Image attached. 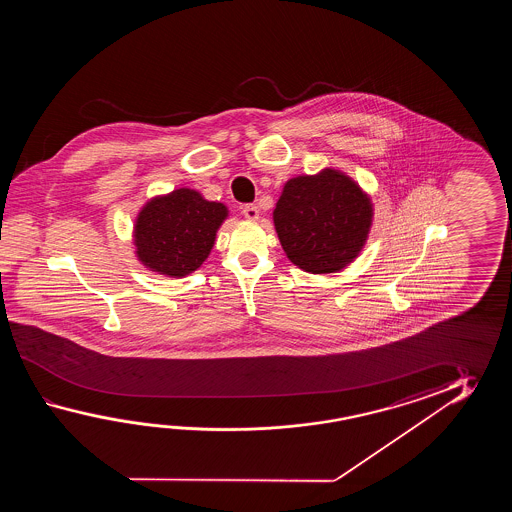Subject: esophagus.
Listing matches in <instances>:
<instances>
[{
  "mask_svg": "<svg viewBox=\"0 0 512 512\" xmlns=\"http://www.w3.org/2000/svg\"><path fill=\"white\" fill-rule=\"evenodd\" d=\"M241 212H243L245 218L251 219V221H256V219L260 218V210H258L256 205H245Z\"/></svg>",
  "mask_w": 512,
  "mask_h": 512,
  "instance_id": "obj_1",
  "label": "esophagus"
}]
</instances>
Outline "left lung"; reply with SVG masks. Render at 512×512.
<instances>
[{"instance_id": "8db88e82", "label": "left lung", "mask_w": 512, "mask_h": 512, "mask_svg": "<svg viewBox=\"0 0 512 512\" xmlns=\"http://www.w3.org/2000/svg\"><path fill=\"white\" fill-rule=\"evenodd\" d=\"M368 196L335 170L287 181L274 227L287 258L313 274L340 271L357 258L371 225Z\"/></svg>"}]
</instances>
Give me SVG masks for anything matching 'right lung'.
I'll use <instances>...</instances> for the list:
<instances>
[{"instance_id": "obj_1", "label": "right lung", "mask_w": 512, "mask_h": 512, "mask_svg": "<svg viewBox=\"0 0 512 512\" xmlns=\"http://www.w3.org/2000/svg\"><path fill=\"white\" fill-rule=\"evenodd\" d=\"M227 207L179 188L142 208L135 225L139 260L152 271L186 276L207 260Z\"/></svg>"}]
</instances>
